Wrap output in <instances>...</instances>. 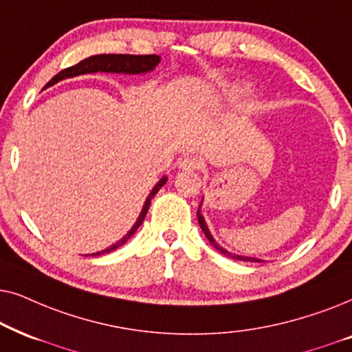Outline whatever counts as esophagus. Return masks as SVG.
<instances>
[{"mask_svg": "<svg viewBox=\"0 0 352 352\" xmlns=\"http://www.w3.org/2000/svg\"><path fill=\"white\" fill-rule=\"evenodd\" d=\"M203 166V162H201L199 157L193 156V154H190V156H186L182 159L180 162V167L185 168V170H198Z\"/></svg>", "mask_w": 352, "mask_h": 352, "instance_id": "1", "label": "esophagus"}]
</instances>
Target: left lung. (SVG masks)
<instances>
[{
  "label": "left lung",
  "mask_w": 352,
  "mask_h": 352,
  "mask_svg": "<svg viewBox=\"0 0 352 352\" xmlns=\"http://www.w3.org/2000/svg\"><path fill=\"white\" fill-rule=\"evenodd\" d=\"M198 223H199V227H201V230L204 232V235H206V238H208V240L210 241V245H212L215 250L217 251H220L222 252V254H225V256H228V257H232V259H235V261H248V262H261L259 259H257V257H245V256H238V254H233V252H228L227 250H223L222 246L220 245H217V243H215V240L212 236H210V233H209V230H208V225H206V222H204V219H203V215H201V212H199V209H198Z\"/></svg>",
  "instance_id": "left-lung-1"
}]
</instances>
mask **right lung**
Instances as JSON below:
<instances>
[{"instance_id":"add662e5","label":"right lung","mask_w":352,"mask_h":352,"mask_svg":"<svg viewBox=\"0 0 352 352\" xmlns=\"http://www.w3.org/2000/svg\"><path fill=\"white\" fill-rule=\"evenodd\" d=\"M159 64V56L157 54H96V56H90V58L80 60L78 64L72 65V67L63 69L59 74H56L53 78H51L48 85H54L59 80H64V78H70V77H77V75H83V74H91V72H117V74H142V72H149L153 70L156 65ZM167 179L164 177L162 180H159V184L154 186L151 193H149L146 203L143 206L142 214L137 220V223L133 225L132 230H130L127 235L122 238L120 241H117L116 245H112L109 248H106L104 251L101 252H95L91 256H100L104 254V252H111L114 251L116 248H119L124 245L125 241L129 240L130 236L137 232V228L142 225V222L146 217V212L149 209V204H151V199L154 198V195L157 193L159 190L162 188V185L166 184Z\"/></svg>"}]
</instances>
